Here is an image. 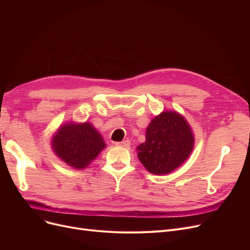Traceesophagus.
Masks as SVG:
<instances>
[{"label": "esophagus", "instance_id": "obj_1", "mask_svg": "<svg viewBox=\"0 0 250 250\" xmlns=\"http://www.w3.org/2000/svg\"><path fill=\"white\" fill-rule=\"evenodd\" d=\"M115 146L117 147H124V148H128L130 146V141L128 140H125L123 142H116Z\"/></svg>", "mask_w": 250, "mask_h": 250}]
</instances>
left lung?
Segmentation results:
<instances>
[{
    "instance_id": "left-lung-1",
    "label": "left lung",
    "mask_w": 250,
    "mask_h": 250,
    "mask_svg": "<svg viewBox=\"0 0 250 250\" xmlns=\"http://www.w3.org/2000/svg\"><path fill=\"white\" fill-rule=\"evenodd\" d=\"M193 144L186 118L176 111H163L149 124L145 143L137 147L138 158L150 173L168 174L188 158Z\"/></svg>"
}]
</instances>
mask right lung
I'll list each match as a JSON object with an SVG mask.
<instances>
[{"instance_id":"obj_1","label":"right lung","mask_w":250,"mask_h":250,"mask_svg":"<svg viewBox=\"0 0 250 250\" xmlns=\"http://www.w3.org/2000/svg\"><path fill=\"white\" fill-rule=\"evenodd\" d=\"M106 147L102 136L89 123H68L52 137L51 149L62 161L76 169H84Z\"/></svg>"}]
</instances>
